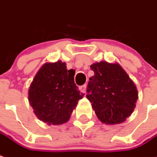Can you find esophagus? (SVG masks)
<instances>
[{
    "label": "esophagus",
    "instance_id": "34e87169",
    "mask_svg": "<svg viewBox=\"0 0 157 157\" xmlns=\"http://www.w3.org/2000/svg\"><path fill=\"white\" fill-rule=\"evenodd\" d=\"M86 85H83V86H80V91L83 93V94H85L86 93Z\"/></svg>",
    "mask_w": 157,
    "mask_h": 157
}]
</instances>
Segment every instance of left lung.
<instances>
[{
	"mask_svg": "<svg viewBox=\"0 0 157 157\" xmlns=\"http://www.w3.org/2000/svg\"><path fill=\"white\" fill-rule=\"evenodd\" d=\"M90 68L94 75L89 79L86 97L96 116L105 124L122 123L133 112L139 98L134 82L118 63L100 61Z\"/></svg>",
	"mask_w": 157,
	"mask_h": 157,
	"instance_id": "obj_1",
	"label": "left lung"
}]
</instances>
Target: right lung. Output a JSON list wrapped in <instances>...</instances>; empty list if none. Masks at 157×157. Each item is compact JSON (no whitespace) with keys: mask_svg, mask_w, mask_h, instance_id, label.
I'll use <instances>...</instances> for the list:
<instances>
[{"mask_svg":"<svg viewBox=\"0 0 157 157\" xmlns=\"http://www.w3.org/2000/svg\"><path fill=\"white\" fill-rule=\"evenodd\" d=\"M75 73L60 60L40 67L29 88V103L38 119L48 125H61L70 120L84 96L75 84Z\"/></svg>","mask_w":157,"mask_h":157,"instance_id":"add662e5","label":"right lung"}]
</instances>
